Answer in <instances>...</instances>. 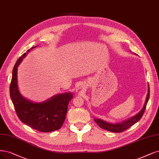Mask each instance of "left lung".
<instances>
[{
  "label": "left lung",
  "mask_w": 159,
  "mask_h": 159,
  "mask_svg": "<svg viewBox=\"0 0 159 159\" xmlns=\"http://www.w3.org/2000/svg\"><path fill=\"white\" fill-rule=\"evenodd\" d=\"M149 99V85L148 84V93H147L144 105L143 108H142L141 110L138 114H135V116L125 120L122 122H120L118 123H115V124L109 123V122L104 121L102 120L98 119V118H94V121L98 124V125L100 128L104 129H106L107 131H109V132H112L114 133H120V132H124V130L128 129L131 126H132L133 125H134L135 123L138 122L141 118L142 116H143V113L145 112L147 104L148 102Z\"/></svg>",
  "instance_id": "obj_1"
}]
</instances>
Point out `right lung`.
<instances>
[{
    "mask_svg": "<svg viewBox=\"0 0 159 159\" xmlns=\"http://www.w3.org/2000/svg\"><path fill=\"white\" fill-rule=\"evenodd\" d=\"M36 47L27 50L15 64L10 86V98L21 122L39 132H51L62 127L73 93H58L40 102H33L21 95L18 85V67L31 49Z\"/></svg>",
    "mask_w": 159,
    "mask_h": 159,
    "instance_id": "1",
    "label": "right lung"
}]
</instances>
